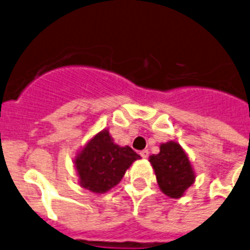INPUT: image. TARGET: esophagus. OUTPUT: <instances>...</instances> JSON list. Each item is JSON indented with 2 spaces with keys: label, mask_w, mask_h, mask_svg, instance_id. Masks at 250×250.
<instances>
[{
  "label": "esophagus",
  "mask_w": 250,
  "mask_h": 250,
  "mask_svg": "<svg viewBox=\"0 0 250 250\" xmlns=\"http://www.w3.org/2000/svg\"><path fill=\"white\" fill-rule=\"evenodd\" d=\"M148 154H150V152H148V150H142V151H140V155H141V157H144V159H147Z\"/></svg>",
  "instance_id": "34e87169"
}]
</instances>
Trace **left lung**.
Returning <instances> with one entry per match:
<instances>
[{
	"instance_id": "obj_1",
	"label": "left lung",
	"mask_w": 250,
	"mask_h": 250,
	"mask_svg": "<svg viewBox=\"0 0 250 250\" xmlns=\"http://www.w3.org/2000/svg\"><path fill=\"white\" fill-rule=\"evenodd\" d=\"M150 163L156 174L160 189L170 198L183 196L194 182V171L188 156L177 142H167L160 146V152L150 156Z\"/></svg>"
}]
</instances>
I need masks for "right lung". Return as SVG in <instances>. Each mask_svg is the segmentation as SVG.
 Wrapping results in <instances>:
<instances>
[{"label": "right lung", "instance_id": "right-lung-1", "mask_svg": "<svg viewBox=\"0 0 250 250\" xmlns=\"http://www.w3.org/2000/svg\"><path fill=\"white\" fill-rule=\"evenodd\" d=\"M140 159L129 146L113 142L106 129L91 138L75 159L80 184L94 193H105L121 182L125 170Z\"/></svg>", "mask_w": 250, "mask_h": 250}]
</instances>
